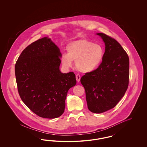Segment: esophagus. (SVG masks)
<instances>
[{
	"label": "esophagus",
	"mask_w": 147,
	"mask_h": 147,
	"mask_svg": "<svg viewBox=\"0 0 147 147\" xmlns=\"http://www.w3.org/2000/svg\"><path fill=\"white\" fill-rule=\"evenodd\" d=\"M80 79H81V76H80L79 74H77L76 75V80L78 82H79L80 81Z\"/></svg>",
	"instance_id": "34e87169"
}]
</instances>
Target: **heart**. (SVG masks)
<instances>
[{
	"instance_id": "b5f03b06",
	"label": "heart",
	"mask_w": 147,
	"mask_h": 147,
	"mask_svg": "<svg viewBox=\"0 0 147 147\" xmlns=\"http://www.w3.org/2000/svg\"><path fill=\"white\" fill-rule=\"evenodd\" d=\"M67 54L61 57L62 66L66 68L73 66V61H76V69L82 73L94 71L102 61L104 49L102 46L87 39L72 41L66 47Z\"/></svg>"
}]
</instances>
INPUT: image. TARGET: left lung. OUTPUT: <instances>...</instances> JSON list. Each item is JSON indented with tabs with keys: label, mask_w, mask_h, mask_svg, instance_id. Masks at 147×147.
<instances>
[{
	"label": "left lung",
	"mask_w": 147,
	"mask_h": 147,
	"mask_svg": "<svg viewBox=\"0 0 147 147\" xmlns=\"http://www.w3.org/2000/svg\"><path fill=\"white\" fill-rule=\"evenodd\" d=\"M105 52L102 61L94 71L81 78L89 111L102 113L115 106L124 96L129 84V60L116 40L102 33Z\"/></svg>",
	"instance_id": "left-lung-1"
}]
</instances>
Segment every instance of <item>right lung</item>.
<instances>
[{
	"label": "right lung",
	"instance_id": "right-lung-1",
	"mask_svg": "<svg viewBox=\"0 0 147 147\" xmlns=\"http://www.w3.org/2000/svg\"><path fill=\"white\" fill-rule=\"evenodd\" d=\"M61 57L59 48L47 36L28 46L15 65L21 99L43 118L54 119L62 115L67 92L76 84L73 72L60 71Z\"/></svg>",
	"mask_w": 147,
	"mask_h": 147
}]
</instances>
